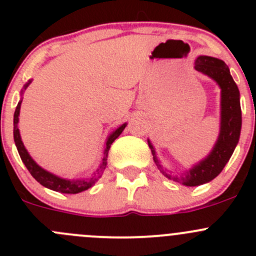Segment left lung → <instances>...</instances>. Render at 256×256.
Here are the masks:
<instances>
[{"mask_svg": "<svg viewBox=\"0 0 256 256\" xmlns=\"http://www.w3.org/2000/svg\"><path fill=\"white\" fill-rule=\"evenodd\" d=\"M196 69L206 76H210L216 80L222 89V122H220V134L219 138L214 146L213 151L206 160L193 167L188 174L182 177V183L190 187L203 184L209 180H214L222 171L226 162L229 161L230 156L233 154L234 148L239 141L240 128H242V109H240L239 102V89L236 86V82L230 76L229 68L226 64L220 59L213 58V56H202L196 60ZM152 154H154V161L158 166L160 171L167 177L171 176L166 174L157 161L156 154L150 144ZM177 180V178H174Z\"/></svg>", "mask_w": 256, "mask_h": 256, "instance_id": "8db88e82", "label": "left lung"}]
</instances>
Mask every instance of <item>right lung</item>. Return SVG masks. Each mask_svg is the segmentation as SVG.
I'll return each mask as SVG.
<instances>
[{
  "label": "right lung",
  "mask_w": 256,
  "mask_h": 256,
  "mask_svg": "<svg viewBox=\"0 0 256 256\" xmlns=\"http://www.w3.org/2000/svg\"><path fill=\"white\" fill-rule=\"evenodd\" d=\"M30 84V82H28ZM28 84L24 85V89L28 86ZM20 102H18L17 108H16V112H14V142H16L17 150H18V154H20V160L24 164V166L27 167V170L30 171V174H32L33 178H36L37 182H40V184L44 186V187L49 188V190H53L56 192H60V193H70V194H76V193L82 192V190H88V188L92 187L94 184L95 180H98L100 176L104 172L105 167H106L108 164V154H109V150L110 146L116 138L120 136V134L122 132L124 128H125L126 124L121 125L120 128H118L116 131H114L112 135L109 136L106 141V147H105V151H104V158H102V164L100 166V168L98 170L96 174L92 178L88 180H63V178H59L54 174H49V172L44 171L43 168H40L37 164L32 160V157L28 154L27 150L24 148L23 146L22 140H20V131H18L17 128V124H18V115H20Z\"/></svg>",
  "instance_id": "1"
}]
</instances>
